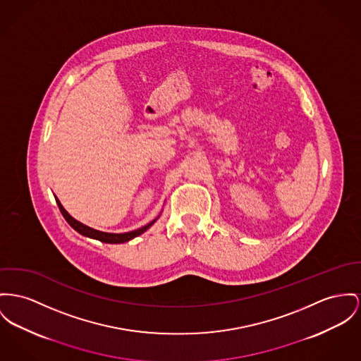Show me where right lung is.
Wrapping results in <instances>:
<instances>
[{"instance_id": "1", "label": "right lung", "mask_w": 361, "mask_h": 361, "mask_svg": "<svg viewBox=\"0 0 361 361\" xmlns=\"http://www.w3.org/2000/svg\"><path fill=\"white\" fill-rule=\"evenodd\" d=\"M56 202H57V205H59V209H60L61 215L68 221V224L73 227V230H76L79 234H82V235H85V237L101 240V242H105V243H123V242L133 240V238H135V237H138V235H141L142 233H145V231L159 219V216H157L154 220H152L150 223H147L144 227H141V228H138V230H134V231H130V233H123V234L104 233V231L94 230V228H92V227H89V226H86V224L78 221L76 219H73V217L64 209V207L61 205V202H60L57 198H56Z\"/></svg>"}]
</instances>
